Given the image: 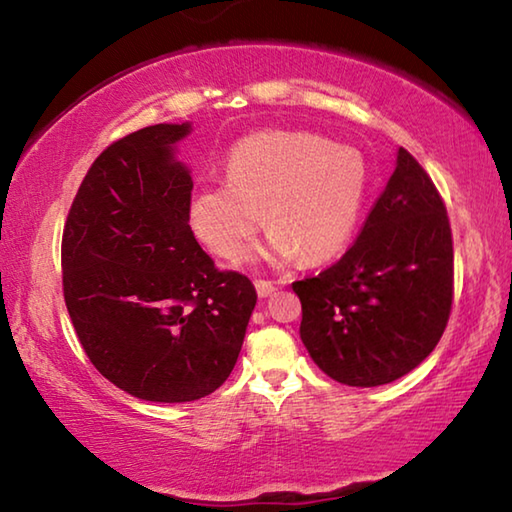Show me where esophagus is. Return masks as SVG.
Wrapping results in <instances>:
<instances>
[{"mask_svg":"<svg viewBox=\"0 0 512 512\" xmlns=\"http://www.w3.org/2000/svg\"><path fill=\"white\" fill-rule=\"evenodd\" d=\"M255 289H257V296L259 298H268V296H273V293L277 291L275 284L268 282V280H257L255 282Z\"/></svg>","mask_w":512,"mask_h":512,"instance_id":"obj_1","label":"esophagus"}]
</instances>
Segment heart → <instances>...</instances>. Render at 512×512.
<instances>
[{
  "label": "heart",
  "instance_id": "heart-1",
  "mask_svg": "<svg viewBox=\"0 0 512 512\" xmlns=\"http://www.w3.org/2000/svg\"><path fill=\"white\" fill-rule=\"evenodd\" d=\"M366 189V162L352 146L314 133L264 131L228 153L225 183L196 189L189 221L216 255L239 262L264 216L268 232L259 255L266 262L282 266L302 255L320 264L350 244Z\"/></svg>",
  "mask_w": 512,
  "mask_h": 512
}]
</instances>
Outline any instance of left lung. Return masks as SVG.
<instances>
[{
  "mask_svg": "<svg viewBox=\"0 0 512 512\" xmlns=\"http://www.w3.org/2000/svg\"><path fill=\"white\" fill-rule=\"evenodd\" d=\"M293 291L300 339L339 384H391L429 357L452 311L454 248L443 198L409 151L397 149L357 244Z\"/></svg>",
  "mask_w": 512,
  "mask_h": 512,
  "instance_id": "left-lung-1",
  "label": "left lung"
}]
</instances>
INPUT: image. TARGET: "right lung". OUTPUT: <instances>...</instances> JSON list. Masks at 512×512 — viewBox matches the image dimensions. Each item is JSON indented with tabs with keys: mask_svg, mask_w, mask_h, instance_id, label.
<instances>
[{
	"mask_svg": "<svg viewBox=\"0 0 512 512\" xmlns=\"http://www.w3.org/2000/svg\"><path fill=\"white\" fill-rule=\"evenodd\" d=\"M192 124H155L92 162L63 232V291L103 377L146 402H194L235 368L257 293L189 228Z\"/></svg>",
	"mask_w": 512,
	"mask_h": 512,
	"instance_id": "1",
	"label": "right lung"
}]
</instances>
